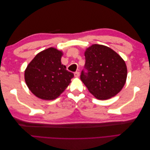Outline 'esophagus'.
Listing matches in <instances>:
<instances>
[{
  "mask_svg": "<svg viewBox=\"0 0 150 150\" xmlns=\"http://www.w3.org/2000/svg\"><path fill=\"white\" fill-rule=\"evenodd\" d=\"M74 75V77H76V78H78L80 74H79V72H75Z\"/></svg>",
  "mask_w": 150,
  "mask_h": 150,
  "instance_id": "obj_1",
  "label": "esophagus"
}]
</instances>
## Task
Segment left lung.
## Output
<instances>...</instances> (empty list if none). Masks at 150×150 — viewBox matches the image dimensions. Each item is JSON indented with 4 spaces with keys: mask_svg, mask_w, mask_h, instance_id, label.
Segmentation results:
<instances>
[{
    "mask_svg": "<svg viewBox=\"0 0 150 150\" xmlns=\"http://www.w3.org/2000/svg\"><path fill=\"white\" fill-rule=\"evenodd\" d=\"M86 73L81 79L98 99L106 100L116 96L125 84L127 67L125 61L115 51L100 44H93L84 52Z\"/></svg>",
    "mask_w": 150,
    "mask_h": 150,
    "instance_id": "left-lung-1",
    "label": "left lung"
}]
</instances>
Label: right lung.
I'll return each mask as SVG.
<instances>
[{"mask_svg": "<svg viewBox=\"0 0 150 150\" xmlns=\"http://www.w3.org/2000/svg\"><path fill=\"white\" fill-rule=\"evenodd\" d=\"M63 53L54 47L40 52L27 66L25 83L35 96L52 100L59 96L71 83L74 74L62 64Z\"/></svg>", "mask_w": 150, "mask_h": 150, "instance_id": "obj_1", "label": "right lung"}]
</instances>
